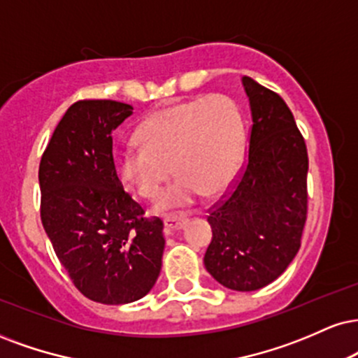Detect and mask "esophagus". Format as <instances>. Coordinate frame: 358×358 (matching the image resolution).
<instances>
[{"label":"esophagus","mask_w":358,"mask_h":358,"mask_svg":"<svg viewBox=\"0 0 358 358\" xmlns=\"http://www.w3.org/2000/svg\"><path fill=\"white\" fill-rule=\"evenodd\" d=\"M187 222H188L187 217H176V215H170V217H165V228L168 231L178 230V228H182Z\"/></svg>","instance_id":"1"}]
</instances>
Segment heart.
I'll return each mask as SVG.
<instances>
[{
	"label": "heart",
	"instance_id": "1",
	"mask_svg": "<svg viewBox=\"0 0 358 358\" xmlns=\"http://www.w3.org/2000/svg\"><path fill=\"white\" fill-rule=\"evenodd\" d=\"M135 136L140 146L115 153L116 176L138 196L155 200L173 166L178 178L158 200V210H176L201 192L225 190L242 160L245 133L236 103L212 93L150 115Z\"/></svg>",
	"mask_w": 358,
	"mask_h": 358
}]
</instances>
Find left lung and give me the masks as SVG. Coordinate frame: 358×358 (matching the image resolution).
<instances>
[{
  "instance_id": "1",
  "label": "left lung",
  "mask_w": 358,
  "mask_h": 358,
  "mask_svg": "<svg viewBox=\"0 0 358 358\" xmlns=\"http://www.w3.org/2000/svg\"><path fill=\"white\" fill-rule=\"evenodd\" d=\"M252 110L248 153L238 176L210 208L213 238L205 266L223 287L264 288L300 248L308 193L307 145L283 98L243 76Z\"/></svg>"
}]
</instances>
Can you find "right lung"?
<instances>
[{"label": "right lung", "instance_id": "obj_1", "mask_svg": "<svg viewBox=\"0 0 358 358\" xmlns=\"http://www.w3.org/2000/svg\"><path fill=\"white\" fill-rule=\"evenodd\" d=\"M133 106L73 103L40 162L41 223L73 285L93 302L122 305L152 290L162 270L163 222L123 190L113 131Z\"/></svg>", "mask_w": 358, "mask_h": 358}]
</instances>
